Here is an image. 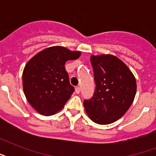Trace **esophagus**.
Wrapping results in <instances>:
<instances>
[{
	"mask_svg": "<svg viewBox=\"0 0 156 156\" xmlns=\"http://www.w3.org/2000/svg\"><path fill=\"white\" fill-rule=\"evenodd\" d=\"M75 91L77 94H79V93H80V87H76Z\"/></svg>",
	"mask_w": 156,
	"mask_h": 156,
	"instance_id": "1",
	"label": "esophagus"
}]
</instances>
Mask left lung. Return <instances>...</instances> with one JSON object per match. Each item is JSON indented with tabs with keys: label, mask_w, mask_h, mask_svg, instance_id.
I'll return each mask as SVG.
<instances>
[{
	"label": "left lung",
	"mask_w": 156,
	"mask_h": 156,
	"mask_svg": "<svg viewBox=\"0 0 156 156\" xmlns=\"http://www.w3.org/2000/svg\"><path fill=\"white\" fill-rule=\"evenodd\" d=\"M90 62L96 87L93 97L83 104L94 122L108 125L121 118L131 106L137 90L136 79L128 66L113 55H92Z\"/></svg>",
	"instance_id": "8db88e82"
}]
</instances>
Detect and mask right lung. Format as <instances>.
Segmentation results:
<instances>
[{"mask_svg": "<svg viewBox=\"0 0 156 156\" xmlns=\"http://www.w3.org/2000/svg\"><path fill=\"white\" fill-rule=\"evenodd\" d=\"M80 55L79 51L53 46L42 50L27 63L23 73V91L35 111L52 116L63 108L74 91L65 64Z\"/></svg>", "mask_w": 156, "mask_h": 156, "instance_id": "obj_1", "label": "right lung"}]
</instances>
